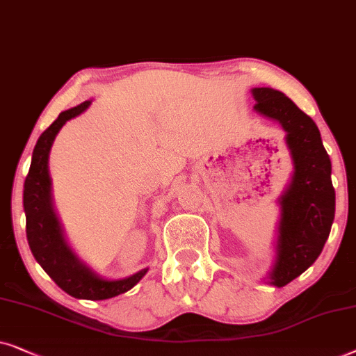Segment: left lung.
<instances>
[{
	"label": "left lung",
	"instance_id": "left-lung-1",
	"mask_svg": "<svg viewBox=\"0 0 356 356\" xmlns=\"http://www.w3.org/2000/svg\"><path fill=\"white\" fill-rule=\"evenodd\" d=\"M254 108L275 118L286 131L295 172L282 197L277 260L270 283L285 286L311 267L324 249L335 215V191L329 154L319 129L285 94L270 88L252 89Z\"/></svg>",
	"mask_w": 356,
	"mask_h": 356
}]
</instances>
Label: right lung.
Instances as JSON below:
<instances>
[{
    "label": "right lung",
    "mask_w": 356,
    "mask_h": 356,
    "mask_svg": "<svg viewBox=\"0 0 356 356\" xmlns=\"http://www.w3.org/2000/svg\"><path fill=\"white\" fill-rule=\"evenodd\" d=\"M89 101L61 112L40 138L32 153V163L24 182L26 234L37 262L61 290L79 300H108L134 288L148 268L140 270L123 280H102L79 262L66 245L50 198L49 153L56 134L70 118L86 111Z\"/></svg>",
    "instance_id": "right-lung-1"
}]
</instances>
